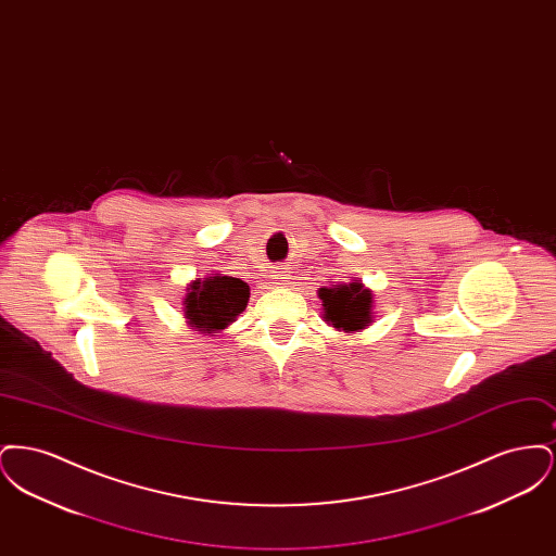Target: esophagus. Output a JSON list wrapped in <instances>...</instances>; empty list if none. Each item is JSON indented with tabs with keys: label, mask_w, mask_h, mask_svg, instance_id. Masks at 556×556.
<instances>
[{
	"label": "esophagus",
	"mask_w": 556,
	"mask_h": 556,
	"mask_svg": "<svg viewBox=\"0 0 556 556\" xmlns=\"http://www.w3.org/2000/svg\"><path fill=\"white\" fill-rule=\"evenodd\" d=\"M288 270H275V279L279 281V286H283V281L288 279V275H286Z\"/></svg>",
	"instance_id": "esophagus-1"
}]
</instances>
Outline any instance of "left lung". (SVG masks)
Here are the masks:
<instances>
[{"mask_svg": "<svg viewBox=\"0 0 556 556\" xmlns=\"http://www.w3.org/2000/svg\"><path fill=\"white\" fill-rule=\"evenodd\" d=\"M323 318L338 331H363L372 323V291L361 281L318 288Z\"/></svg>", "mask_w": 556, "mask_h": 556, "instance_id": "obj_1", "label": "left lung"}]
</instances>
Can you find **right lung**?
<instances>
[{
  "label": "right lung",
  "mask_w": 556,
  "mask_h": 556,
  "mask_svg": "<svg viewBox=\"0 0 556 556\" xmlns=\"http://www.w3.org/2000/svg\"><path fill=\"white\" fill-rule=\"evenodd\" d=\"M250 286L238 277L212 273L187 286L184 317L193 331L204 336L225 331L245 311Z\"/></svg>",
  "instance_id": "obj_1"
}]
</instances>
